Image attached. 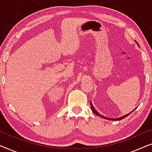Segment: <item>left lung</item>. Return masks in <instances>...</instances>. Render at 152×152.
Wrapping results in <instances>:
<instances>
[{
	"mask_svg": "<svg viewBox=\"0 0 152 152\" xmlns=\"http://www.w3.org/2000/svg\"><path fill=\"white\" fill-rule=\"evenodd\" d=\"M91 110H92L93 111V113H94L95 115H97V116H99V117H102V118H105V119H107V120H122V119H124V118H125L126 117H127V116L129 115V114L131 113H132L133 111H134L135 109H135L134 111H132V112H130L129 113H128V114H126V115H123L122 116V117H120V118H113V119H111V118H107V117H105V116H103V115H100V114H99L98 112H97L96 110L95 109V108L93 107V104H92V103H91Z\"/></svg>",
	"mask_w": 152,
	"mask_h": 152,
	"instance_id": "8db88e82",
	"label": "left lung"
}]
</instances>
